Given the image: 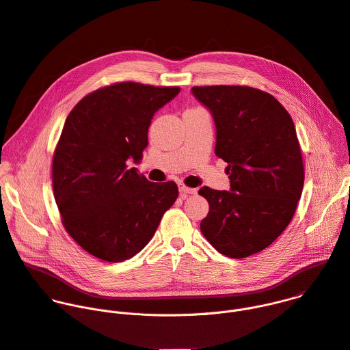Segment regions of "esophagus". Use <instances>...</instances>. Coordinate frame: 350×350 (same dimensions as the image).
I'll use <instances>...</instances> for the list:
<instances>
[{"label":"esophagus","mask_w":350,"mask_h":350,"mask_svg":"<svg viewBox=\"0 0 350 350\" xmlns=\"http://www.w3.org/2000/svg\"><path fill=\"white\" fill-rule=\"evenodd\" d=\"M178 189H180V195H181V196H187V195H193V193H196V188H189V187H187V185H184V184H180Z\"/></svg>","instance_id":"34e87169"}]
</instances>
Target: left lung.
<instances>
[{
    "label": "left lung",
    "instance_id": "left-lung-1",
    "mask_svg": "<svg viewBox=\"0 0 350 350\" xmlns=\"http://www.w3.org/2000/svg\"><path fill=\"white\" fill-rule=\"evenodd\" d=\"M213 115L215 154L227 162L230 191L209 187L201 221L204 237L232 259L273 243L291 223L301 199L305 169L295 124L277 99L247 85L192 87Z\"/></svg>",
    "mask_w": 350,
    "mask_h": 350
}]
</instances>
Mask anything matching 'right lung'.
Wrapping results in <instances>:
<instances>
[{
	"label": "right lung",
	"mask_w": 350,
	"mask_h": 350,
	"mask_svg": "<svg viewBox=\"0 0 350 350\" xmlns=\"http://www.w3.org/2000/svg\"><path fill=\"white\" fill-rule=\"evenodd\" d=\"M178 92L115 83L85 95L66 118L53 159L54 196L65 230L90 255L133 258L176 202L174 181L151 183L126 162H139L155 112Z\"/></svg>",
	"instance_id": "right-lung-1"
}]
</instances>
